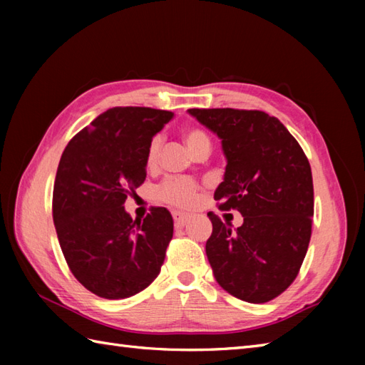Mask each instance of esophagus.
Here are the masks:
<instances>
[{
	"label": "esophagus",
	"instance_id": "34e87169",
	"mask_svg": "<svg viewBox=\"0 0 365 365\" xmlns=\"http://www.w3.org/2000/svg\"><path fill=\"white\" fill-rule=\"evenodd\" d=\"M173 218H174V222L177 227H185L188 224V221L191 220V216L188 213H183V212H174Z\"/></svg>",
	"mask_w": 365,
	"mask_h": 365
}]
</instances>
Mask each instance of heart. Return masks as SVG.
Segmentation results:
<instances>
[{
    "mask_svg": "<svg viewBox=\"0 0 365 365\" xmlns=\"http://www.w3.org/2000/svg\"><path fill=\"white\" fill-rule=\"evenodd\" d=\"M183 141L187 144L191 153L200 155L208 153L212 149V139L207 135V131L199 127H187L183 130ZM161 136H153L152 141L147 147L145 155V165L149 169L157 168L160 160V150H161ZM199 187L195 180L190 178H173V180L165 182L160 187V199L165 202L175 205V207H191L197 199Z\"/></svg>",
    "mask_w": 365,
    "mask_h": 365,
    "instance_id": "1",
    "label": "heart"
}]
</instances>
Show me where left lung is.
<instances>
[{
    "label": "left lung",
    "instance_id": "obj_1",
    "mask_svg": "<svg viewBox=\"0 0 365 365\" xmlns=\"http://www.w3.org/2000/svg\"><path fill=\"white\" fill-rule=\"evenodd\" d=\"M188 113L218 135L227 166L215 191L221 210H238L232 230L218 215L205 252L215 279L254 304L279 297L298 276L312 234L314 183L309 160L281 120L257 110Z\"/></svg>",
    "mask_w": 365,
    "mask_h": 365
}]
</instances>
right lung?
<instances>
[{
  "mask_svg": "<svg viewBox=\"0 0 365 365\" xmlns=\"http://www.w3.org/2000/svg\"><path fill=\"white\" fill-rule=\"evenodd\" d=\"M174 113L115 106L76 133L61 157L53 221L72 274L100 298L123 299L160 274L174 221L165 207L131 220L125 199L145 180L152 138Z\"/></svg>",
  "mask_w": 365,
  "mask_h": 365,
  "instance_id": "obj_1",
  "label": "right lung"
}]
</instances>
